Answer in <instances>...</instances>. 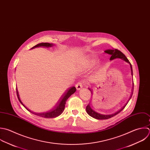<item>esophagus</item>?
Returning <instances> with one entry per match:
<instances>
[{"label":"esophagus","mask_w":150,"mask_h":150,"mask_svg":"<svg viewBox=\"0 0 150 150\" xmlns=\"http://www.w3.org/2000/svg\"><path fill=\"white\" fill-rule=\"evenodd\" d=\"M82 81H79L78 82H77V83L75 85V87L77 89V90H79L82 88Z\"/></svg>","instance_id":"obj_1"}]
</instances>
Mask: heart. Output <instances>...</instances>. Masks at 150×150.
Segmentation results:
<instances>
[{
  "instance_id": "obj_1",
  "label": "heart",
  "mask_w": 150,
  "mask_h": 150,
  "mask_svg": "<svg viewBox=\"0 0 150 150\" xmlns=\"http://www.w3.org/2000/svg\"><path fill=\"white\" fill-rule=\"evenodd\" d=\"M95 62V60H89L87 62V65H92L93 64H94Z\"/></svg>"
}]
</instances>
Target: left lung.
Returning <instances> with one entry per match:
<instances>
[{
	"label": "left lung",
	"instance_id": "left-lung-1",
	"mask_svg": "<svg viewBox=\"0 0 150 150\" xmlns=\"http://www.w3.org/2000/svg\"><path fill=\"white\" fill-rule=\"evenodd\" d=\"M105 52L109 55H111V57L110 58V60H112L113 59H115L116 58H122V59L125 60L126 62H128L130 64V67H131V69H132V75H133V70H132V64H130V62H129V59L127 58V57L125 56V55L122 53L120 51H119V50L117 49H108L106 50L105 51ZM134 85V84H133ZM89 91H91V89H89ZM131 96V98H132ZM127 105V104L124 106L120 110H119L118 112H116L115 113H113V114H112V115H103V114H100V113H99L98 112H96L95 110H94L91 107V106L89 104L86 108V112L88 113V114L91 116V117L95 118V119H98V120H105V119H110L115 116H116V115H117L118 113H119Z\"/></svg>",
	"mask_w": 150,
	"mask_h": 150
}]
</instances>
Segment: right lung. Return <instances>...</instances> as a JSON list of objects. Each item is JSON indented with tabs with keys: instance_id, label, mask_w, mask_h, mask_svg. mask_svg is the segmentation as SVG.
<instances>
[{
	"instance_id": "add662e5",
	"label": "right lung",
	"mask_w": 150,
	"mask_h": 150,
	"mask_svg": "<svg viewBox=\"0 0 150 150\" xmlns=\"http://www.w3.org/2000/svg\"><path fill=\"white\" fill-rule=\"evenodd\" d=\"M52 45V44H50V43H47V42H42V43H40V44H38L37 45H35L34 47H32V48H35V47H40V46H42V47H51ZM76 91V88L75 86H72V87H71L69 89H68L65 93L64 94L62 95V96L61 98V99H59L58 103L57 104L56 106H55L54 108V109H52V110L48 111V112H45V113H34V112H31L30 110H28L23 104V103L21 102L20 98H19V95H18V91H17V87H16V93H17V98H18V100L20 101V102L23 105V106L30 112H31V113L36 115V116H40V117H44V118H47V119H50V118H54V117H56L58 116H59L64 111V108H65V103H66V101L67 100V99L69 98V97L72 95L73 93H74Z\"/></svg>"
}]
</instances>
